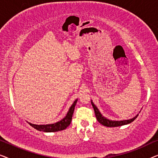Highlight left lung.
Here are the masks:
<instances>
[{
  "mask_svg": "<svg viewBox=\"0 0 158 158\" xmlns=\"http://www.w3.org/2000/svg\"><path fill=\"white\" fill-rule=\"evenodd\" d=\"M91 104L93 106V107H94L95 114H96V118L97 120H98V122L100 123V124L103 125V126L107 127H120V126H123V125H127L128 124H130V123L132 122L137 117L138 115H139V114H138L137 115H136L135 116V117H133L132 118H129V119H127V120H122V121L110 120L109 118H106L105 116H103L102 114H101V112L99 111L98 109L96 107V106H95V104L92 101H91Z\"/></svg>",
  "mask_w": 158,
  "mask_h": 158,
  "instance_id": "1",
  "label": "left lung"
}]
</instances>
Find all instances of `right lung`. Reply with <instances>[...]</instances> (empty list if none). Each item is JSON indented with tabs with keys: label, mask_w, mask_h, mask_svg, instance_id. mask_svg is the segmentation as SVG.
<instances>
[{
	"label": "right lung",
	"mask_w": 158,
	"mask_h": 158,
	"mask_svg": "<svg viewBox=\"0 0 158 158\" xmlns=\"http://www.w3.org/2000/svg\"><path fill=\"white\" fill-rule=\"evenodd\" d=\"M77 101V99L75 100L74 102L71 106L70 109L68 110V112L67 113L66 116L61 119L59 122L54 123V124H31V123L28 122L30 124V126L34 127L36 130L44 131V132H55V131H61L65 129L70 124L71 121H72V117L73 112H74L75 106L76 105V103Z\"/></svg>",
	"instance_id": "1"
}]
</instances>
